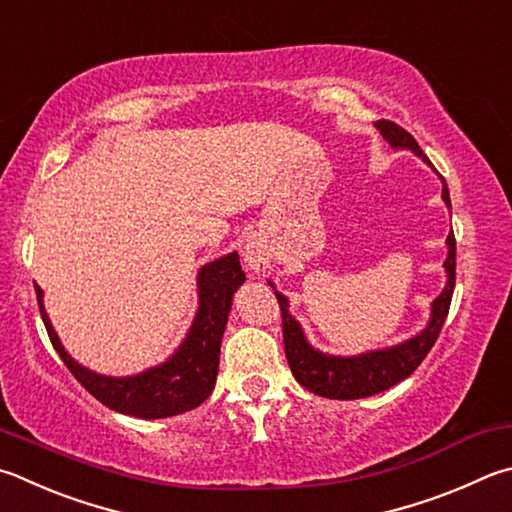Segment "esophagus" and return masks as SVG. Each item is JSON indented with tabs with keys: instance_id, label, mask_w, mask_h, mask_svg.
Wrapping results in <instances>:
<instances>
[{
	"instance_id": "obj_1",
	"label": "esophagus",
	"mask_w": 512,
	"mask_h": 512,
	"mask_svg": "<svg viewBox=\"0 0 512 512\" xmlns=\"http://www.w3.org/2000/svg\"><path fill=\"white\" fill-rule=\"evenodd\" d=\"M244 264L255 275L266 273L271 268V248L262 239H250L244 248Z\"/></svg>"
}]
</instances>
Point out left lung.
<instances>
[{
	"label": "left lung",
	"instance_id": "1",
	"mask_svg": "<svg viewBox=\"0 0 512 512\" xmlns=\"http://www.w3.org/2000/svg\"><path fill=\"white\" fill-rule=\"evenodd\" d=\"M376 129L380 136L385 138L392 150H410L418 159L432 167L430 159L423 154L421 147L414 141L412 134H407L403 127L389 120H378ZM441 199L445 206L452 208L448 183L443 181ZM448 257H445V286L443 291L434 297L430 306V320L425 327L416 333V336L407 338L398 345L385 347V349H371L358 356H333V353H324L315 349L309 340L302 324L293 318L291 309H288V297L277 291L273 282H268L275 288L277 302L282 309V327H284V349L286 360L291 367L297 383L309 389V392L336 398V401H356V398H367L385 392V389L401 383L412 371L421 365L427 351L434 347L436 338H439L441 327L445 318H448V309L454 293V268H457V241H454V232H450L448 239Z\"/></svg>",
	"mask_w": 512,
	"mask_h": 512
}]
</instances>
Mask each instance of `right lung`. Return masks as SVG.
Returning <instances> with one entry per match:
<instances>
[{
  "label": "right lung",
  "mask_w": 512,
  "mask_h": 512,
  "mask_svg": "<svg viewBox=\"0 0 512 512\" xmlns=\"http://www.w3.org/2000/svg\"><path fill=\"white\" fill-rule=\"evenodd\" d=\"M246 282L239 255L228 253L199 268V306L181 345L161 365L132 376H105L71 358L55 333L44 309V291L35 284L37 304L55 351L78 383L109 410L136 418H167L199 407L212 394L219 371V349L224 338L232 295Z\"/></svg>",
  "instance_id": "add662e5"
}]
</instances>
